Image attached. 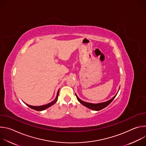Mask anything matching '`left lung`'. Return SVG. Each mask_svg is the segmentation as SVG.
I'll list each match as a JSON object with an SVG mask.
<instances>
[{"label": "left lung", "mask_w": 146, "mask_h": 146, "mask_svg": "<svg viewBox=\"0 0 146 146\" xmlns=\"http://www.w3.org/2000/svg\"><path fill=\"white\" fill-rule=\"evenodd\" d=\"M117 94H118V92L110 100H109L108 101H106V102H102V103H88V102H84V101L81 100L80 99H79L78 97L77 96V95L76 94H75V95H76V96L77 97V99L78 101L80 103H81L82 105H84V106L89 108L90 109H91V110H95V111H99V110H100L104 109L105 108L107 107L109 105V104L113 100V99L115 98V96L117 95Z\"/></svg>", "instance_id": "obj_1"}]
</instances>
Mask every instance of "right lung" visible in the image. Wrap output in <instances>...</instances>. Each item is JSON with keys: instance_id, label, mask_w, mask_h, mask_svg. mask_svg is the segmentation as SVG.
I'll return each mask as SVG.
<instances>
[{"instance_id": "obj_1", "label": "right lung", "mask_w": 146, "mask_h": 146, "mask_svg": "<svg viewBox=\"0 0 146 146\" xmlns=\"http://www.w3.org/2000/svg\"><path fill=\"white\" fill-rule=\"evenodd\" d=\"M59 90L57 92V94H56V96L55 99L53 101H52L51 102L47 104V105H42V106H31V105H28V104H26H26V105L28 107H29L30 108H31L32 109H34L35 110H37V111H42V110H44L48 108L49 107L51 106L52 105H53L54 104H55L56 102V101L58 100V95H59Z\"/></svg>"}]
</instances>
